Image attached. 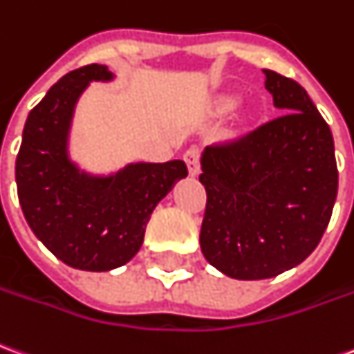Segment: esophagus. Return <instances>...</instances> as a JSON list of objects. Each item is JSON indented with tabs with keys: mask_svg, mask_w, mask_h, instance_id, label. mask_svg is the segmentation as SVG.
I'll return each mask as SVG.
<instances>
[{
	"mask_svg": "<svg viewBox=\"0 0 354 354\" xmlns=\"http://www.w3.org/2000/svg\"><path fill=\"white\" fill-rule=\"evenodd\" d=\"M199 159H201V151H199L197 147H189V149L184 153V160L192 176H197V174H199Z\"/></svg>",
	"mask_w": 354,
	"mask_h": 354,
	"instance_id": "obj_1",
	"label": "esophagus"
}]
</instances>
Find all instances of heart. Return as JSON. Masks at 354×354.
Segmentation results:
<instances>
[{
  "instance_id": "heart-1",
  "label": "heart",
  "mask_w": 354,
  "mask_h": 354,
  "mask_svg": "<svg viewBox=\"0 0 354 354\" xmlns=\"http://www.w3.org/2000/svg\"><path fill=\"white\" fill-rule=\"evenodd\" d=\"M224 107H232V101H224Z\"/></svg>"
}]
</instances>
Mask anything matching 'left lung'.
<instances>
[{"label":"left lung","instance_id":"obj_1","mask_svg":"<svg viewBox=\"0 0 354 354\" xmlns=\"http://www.w3.org/2000/svg\"><path fill=\"white\" fill-rule=\"evenodd\" d=\"M280 117L203 153L201 251L236 280L274 278L320 243L337 195L333 138L303 86L263 71Z\"/></svg>","mask_w":354,"mask_h":354}]
</instances>
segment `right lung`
Here are the masks:
<instances>
[{"mask_svg":"<svg viewBox=\"0 0 354 354\" xmlns=\"http://www.w3.org/2000/svg\"><path fill=\"white\" fill-rule=\"evenodd\" d=\"M105 65L65 74L26 118L17 165V194L39 241L63 263L90 272L126 264L143 243L157 203L180 178L184 160L138 162L115 176H88L66 155L78 95L91 80H111Z\"/></svg>","mask_w":354,"mask_h":354,"instance_id":"1","label":"right lung"}]
</instances>
